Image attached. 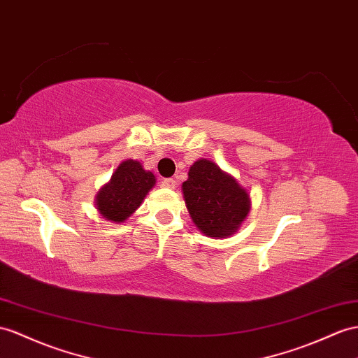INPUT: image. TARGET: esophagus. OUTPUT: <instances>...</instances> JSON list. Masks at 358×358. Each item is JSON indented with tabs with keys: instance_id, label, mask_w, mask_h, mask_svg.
Returning a JSON list of instances; mask_svg holds the SVG:
<instances>
[{
	"instance_id": "esophagus-1",
	"label": "esophagus",
	"mask_w": 358,
	"mask_h": 358,
	"mask_svg": "<svg viewBox=\"0 0 358 358\" xmlns=\"http://www.w3.org/2000/svg\"><path fill=\"white\" fill-rule=\"evenodd\" d=\"M176 185H177V181L173 180V178H164L162 181V186L163 187H168V189H176Z\"/></svg>"
}]
</instances>
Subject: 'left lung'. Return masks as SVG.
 Instances as JSON below:
<instances>
[{
  "instance_id": "8db88e82",
  "label": "left lung",
  "mask_w": 358,
  "mask_h": 358,
  "mask_svg": "<svg viewBox=\"0 0 358 358\" xmlns=\"http://www.w3.org/2000/svg\"><path fill=\"white\" fill-rule=\"evenodd\" d=\"M192 221L208 237H225L237 231L250 212V195L231 176L210 160H198L182 182Z\"/></svg>"
}]
</instances>
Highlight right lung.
<instances>
[{
    "label": "right lung",
    "instance_id": "add662e5",
    "mask_svg": "<svg viewBox=\"0 0 358 358\" xmlns=\"http://www.w3.org/2000/svg\"><path fill=\"white\" fill-rule=\"evenodd\" d=\"M152 172L145 171L139 162L127 160L119 164L108 185L99 190L96 207L107 221L122 222L141 206L154 186Z\"/></svg>",
    "mask_w": 358,
    "mask_h": 358
}]
</instances>
